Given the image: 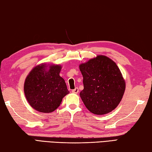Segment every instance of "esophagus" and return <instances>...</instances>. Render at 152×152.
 Here are the masks:
<instances>
[{"mask_svg":"<svg viewBox=\"0 0 152 152\" xmlns=\"http://www.w3.org/2000/svg\"><path fill=\"white\" fill-rule=\"evenodd\" d=\"M72 93L77 94L79 92V89H78V88H77V87H76V88H75L74 90H72Z\"/></svg>","mask_w":152,"mask_h":152,"instance_id":"1","label":"esophagus"}]
</instances>
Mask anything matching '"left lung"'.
<instances>
[{
  "mask_svg": "<svg viewBox=\"0 0 152 152\" xmlns=\"http://www.w3.org/2000/svg\"><path fill=\"white\" fill-rule=\"evenodd\" d=\"M84 89L80 93L84 105L92 113L107 114L121 101L125 80L114 61L99 55L79 66Z\"/></svg>",
  "mask_w": 152,
  "mask_h": 152,
  "instance_id": "obj_1",
  "label": "left lung"
}]
</instances>
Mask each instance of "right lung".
I'll list each match as a JSON object with an SVG mask.
<instances>
[{"label":"right lung","mask_w":152,"mask_h":152,"mask_svg":"<svg viewBox=\"0 0 152 152\" xmlns=\"http://www.w3.org/2000/svg\"><path fill=\"white\" fill-rule=\"evenodd\" d=\"M60 64H40L25 78L24 92L33 109L41 113H52L60 106L63 98L70 93L60 76Z\"/></svg>","instance_id":"obj_1"}]
</instances>
